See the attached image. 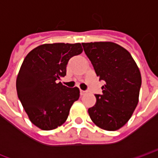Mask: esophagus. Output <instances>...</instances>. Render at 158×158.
Returning <instances> with one entry per match:
<instances>
[{"instance_id":"esophagus-1","label":"esophagus","mask_w":158,"mask_h":158,"mask_svg":"<svg viewBox=\"0 0 158 158\" xmlns=\"http://www.w3.org/2000/svg\"><path fill=\"white\" fill-rule=\"evenodd\" d=\"M86 93H87V91H85V90H82V89H80V95H81V96H85Z\"/></svg>"}]
</instances>
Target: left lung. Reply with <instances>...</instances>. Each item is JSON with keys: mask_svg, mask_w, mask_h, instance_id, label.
Returning a JSON list of instances; mask_svg holds the SVG:
<instances>
[{"mask_svg": "<svg viewBox=\"0 0 158 158\" xmlns=\"http://www.w3.org/2000/svg\"><path fill=\"white\" fill-rule=\"evenodd\" d=\"M96 75L106 84L102 94L88 109L99 128L115 131L128 122L139 102L141 75L138 66L126 49L110 41L82 43Z\"/></svg>", "mask_w": 158, "mask_h": 158, "instance_id": "left-lung-1", "label": "left lung"}]
</instances>
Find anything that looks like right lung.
<instances>
[{"label":"right lung","instance_id":"right-lung-1","mask_svg":"<svg viewBox=\"0 0 158 158\" xmlns=\"http://www.w3.org/2000/svg\"><path fill=\"white\" fill-rule=\"evenodd\" d=\"M82 52L80 43L44 44L23 60L16 81L17 93L29 120L42 130L64 123L79 98V88H68L57 80L66 75L69 59Z\"/></svg>","mask_w":158,"mask_h":158}]
</instances>
